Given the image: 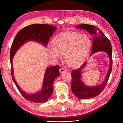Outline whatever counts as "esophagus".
<instances>
[{
  "instance_id": "34e87169",
  "label": "esophagus",
  "mask_w": 123,
  "mask_h": 123,
  "mask_svg": "<svg viewBox=\"0 0 123 123\" xmlns=\"http://www.w3.org/2000/svg\"><path fill=\"white\" fill-rule=\"evenodd\" d=\"M66 71V69L64 68V67H62V68H61L60 69H59V72H60L61 73H64V72H65Z\"/></svg>"
}]
</instances>
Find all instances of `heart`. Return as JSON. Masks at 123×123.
Listing matches in <instances>:
<instances>
[{
    "label": "heart",
    "mask_w": 123,
    "mask_h": 123,
    "mask_svg": "<svg viewBox=\"0 0 123 123\" xmlns=\"http://www.w3.org/2000/svg\"><path fill=\"white\" fill-rule=\"evenodd\" d=\"M53 44L54 47L49 48L51 57L60 59L61 54L65 55L67 64L76 66L82 63L87 57L91 40L87 35L70 32L56 37L53 40Z\"/></svg>",
    "instance_id": "heart-1"
}]
</instances>
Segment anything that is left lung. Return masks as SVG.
<instances>
[{
	"instance_id": "left-lung-1",
	"label": "left lung",
	"mask_w": 123,
	"mask_h": 123,
	"mask_svg": "<svg viewBox=\"0 0 123 123\" xmlns=\"http://www.w3.org/2000/svg\"><path fill=\"white\" fill-rule=\"evenodd\" d=\"M76 27L85 30L93 36L91 54L99 51H104L108 54L109 58V68L106 79L101 84L97 86H87L80 79L82 72L81 70L86 65V62L80 68L73 70L71 73L72 76L71 90L74 94L80 99L91 98L98 95L105 88L108 81L112 69V46L109 40L103 32L95 25L82 24L76 25Z\"/></svg>"
}]
</instances>
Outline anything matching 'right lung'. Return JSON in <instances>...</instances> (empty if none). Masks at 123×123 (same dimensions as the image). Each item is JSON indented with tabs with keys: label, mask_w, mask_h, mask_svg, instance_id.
<instances>
[{
	"label": "right lung",
	"mask_w": 123,
	"mask_h": 123,
	"mask_svg": "<svg viewBox=\"0 0 123 123\" xmlns=\"http://www.w3.org/2000/svg\"><path fill=\"white\" fill-rule=\"evenodd\" d=\"M56 29V28L53 25L44 24H33L27 26L17 33L11 46L10 56L12 78L20 93L29 101L36 103H43L47 101L52 94L54 80L57 76H59V66H55L48 67L44 74L42 90L34 94H28L22 91L15 80L13 76L12 59L14 54L20 46L28 41H36L43 43L46 46Z\"/></svg>",
	"instance_id": "obj_1"
}]
</instances>
